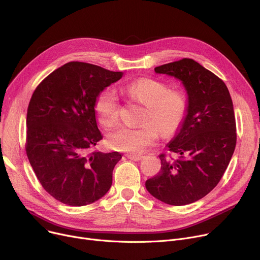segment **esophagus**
I'll return each instance as SVG.
<instances>
[{
  "label": "esophagus",
  "instance_id": "esophagus-1",
  "mask_svg": "<svg viewBox=\"0 0 260 260\" xmlns=\"http://www.w3.org/2000/svg\"><path fill=\"white\" fill-rule=\"evenodd\" d=\"M127 158L132 159V160H135V161H138V160H141L143 158L142 155H138V154H126L125 155Z\"/></svg>",
  "mask_w": 260,
  "mask_h": 260
}]
</instances>
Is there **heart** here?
I'll return each instance as SVG.
<instances>
[{
	"instance_id": "1",
	"label": "heart",
	"mask_w": 260,
	"mask_h": 260,
	"mask_svg": "<svg viewBox=\"0 0 260 260\" xmlns=\"http://www.w3.org/2000/svg\"><path fill=\"white\" fill-rule=\"evenodd\" d=\"M119 91L143 104L145 110L139 126H119L108 136L112 149L139 154L164 136L174 135L183 124L188 110V99L182 90L153 78H139L122 85ZM94 112L106 128L114 126L119 119V100L114 89L105 88L94 100Z\"/></svg>"
}]
</instances>
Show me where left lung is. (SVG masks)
Returning <instances> with one entry per match:
<instances>
[{"label":"left lung","mask_w":260,"mask_h":260,"mask_svg":"<svg viewBox=\"0 0 260 260\" xmlns=\"http://www.w3.org/2000/svg\"><path fill=\"white\" fill-rule=\"evenodd\" d=\"M180 79L188 93L187 115L161 153L159 173L145 183L157 200L173 206L197 202L221 180L234 154L237 126L230 91L214 73L191 58L155 69ZM172 154L178 158L174 160Z\"/></svg>","instance_id":"obj_1"}]
</instances>
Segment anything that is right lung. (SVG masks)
I'll return each mask as SVG.
<instances>
[{
	"label": "right lung",
	"mask_w": 260,
	"mask_h": 260,
	"mask_svg": "<svg viewBox=\"0 0 260 260\" xmlns=\"http://www.w3.org/2000/svg\"><path fill=\"white\" fill-rule=\"evenodd\" d=\"M122 75L95 64L70 61L43 79L30 98L25 152L42 187L62 204L89 205L112 185L113 169L122 156L92 150L103 139L94 100Z\"/></svg>",
	"instance_id": "add662e5"
}]
</instances>
